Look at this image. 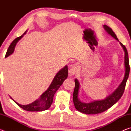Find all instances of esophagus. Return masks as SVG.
Listing matches in <instances>:
<instances>
[{
	"label": "esophagus",
	"instance_id": "esophagus-1",
	"mask_svg": "<svg viewBox=\"0 0 131 131\" xmlns=\"http://www.w3.org/2000/svg\"><path fill=\"white\" fill-rule=\"evenodd\" d=\"M78 66H77V64H74V65L72 66V68L70 69L69 71V76H72L76 73L77 69H78Z\"/></svg>",
	"mask_w": 131,
	"mask_h": 131
}]
</instances>
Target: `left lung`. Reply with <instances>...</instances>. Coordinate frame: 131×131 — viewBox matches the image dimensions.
I'll return each mask as SVG.
<instances>
[{"label":"left lung","instance_id":"8db88e82","mask_svg":"<svg viewBox=\"0 0 131 131\" xmlns=\"http://www.w3.org/2000/svg\"><path fill=\"white\" fill-rule=\"evenodd\" d=\"M103 28L108 35H110L111 36L119 42L116 34H114V32L112 30V29L106 25H103ZM119 44H120L121 47H123L124 51L125 74H124L123 81H122L121 84H119L117 88L114 91L112 94H111L109 96L106 97V98L102 99V100L94 101L89 103H84L81 102L79 98V89L80 85L78 80L77 79H75V88L73 92V103L75 108L79 112L87 114H95L101 113L105 112V111L110 108L121 98L124 93V90H125L127 79L129 77L130 67L129 63V58H128V54L127 48L125 47V46H124L120 42H119Z\"/></svg>","mask_w":131,"mask_h":131}]
</instances>
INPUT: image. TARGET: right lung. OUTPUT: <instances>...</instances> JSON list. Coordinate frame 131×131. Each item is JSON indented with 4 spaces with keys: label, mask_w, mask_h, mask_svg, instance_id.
Wrapping results in <instances>:
<instances>
[{
    "label": "right lung",
    "mask_w": 131,
    "mask_h": 131,
    "mask_svg": "<svg viewBox=\"0 0 131 131\" xmlns=\"http://www.w3.org/2000/svg\"><path fill=\"white\" fill-rule=\"evenodd\" d=\"M26 32H27V30L25 31V32L22 36L17 37V38L13 40L12 43H11L9 47H8L5 58H7L14 52L15 47L17 43L23 37L24 35L26 34ZM68 69L67 66H65V67L61 69L55 75V76L54 77V79L52 80L51 83L49 87L47 88V90L40 96L39 99L33 102L32 103L28 104V105H23L17 103L10 96L11 99L21 108H23L24 110L29 111V112H41V111L47 110L48 108L50 107L52 103L53 97H54L55 93L56 92L58 89L61 87L62 84H63V81L68 77Z\"/></svg>",
    "instance_id": "1"
}]
</instances>
